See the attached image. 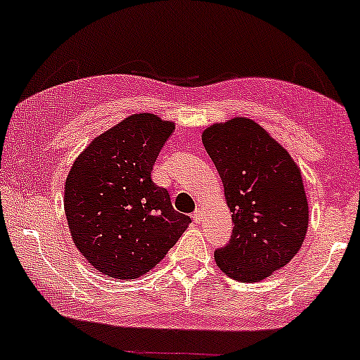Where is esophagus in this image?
<instances>
[{
	"mask_svg": "<svg viewBox=\"0 0 360 360\" xmlns=\"http://www.w3.org/2000/svg\"><path fill=\"white\" fill-rule=\"evenodd\" d=\"M191 218H193L195 223H198V221L201 219V211H200V208H196V211H193V214H191Z\"/></svg>",
	"mask_w": 360,
	"mask_h": 360,
	"instance_id": "34e87169",
	"label": "esophagus"
}]
</instances>
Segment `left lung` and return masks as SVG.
I'll return each instance as SVG.
<instances>
[{"instance_id":"8db88e82","label":"left lung","mask_w":360,"mask_h":360,"mask_svg":"<svg viewBox=\"0 0 360 360\" xmlns=\"http://www.w3.org/2000/svg\"><path fill=\"white\" fill-rule=\"evenodd\" d=\"M223 180L233 213L229 244L214 252L216 265L244 283L282 269L302 248L309 211L302 170L262 126L238 116L201 134Z\"/></svg>"}]
</instances>
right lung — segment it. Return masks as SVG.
Returning a JSON list of instances; mask_svg holds the SVG:
<instances>
[{
    "label": "right lung",
    "instance_id": "1",
    "mask_svg": "<svg viewBox=\"0 0 360 360\" xmlns=\"http://www.w3.org/2000/svg\"><path fill=\"white\" fill-rule=\"evenodd\" d=\"M174 127L152 112L127 116L95 137L68 172L63 208L73 244L106 277L150 272L191 223L150 176Z\"/></svg>",
    "mask_w": 360,
    "mask_h": 360
}]
</instances>
